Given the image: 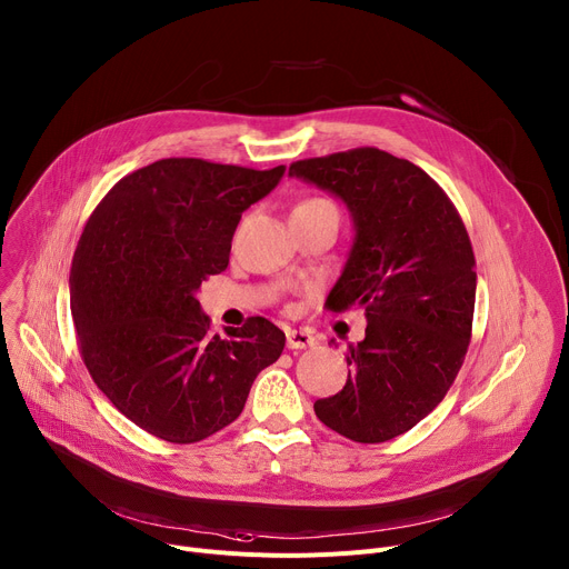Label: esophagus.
Here are the masks:
<instances>
[{
	"instance_id": "1",
	"label": "esophagus",
	"mask_w": 569,
	"mask_h": 569,
	"mask_svg": "<svg viewBox=\"0 0 569 569\" xmlns=\"http://www.w3.org/2000/svg\"><path fill=\"white\" fill-rule=\"evenodd\" d=\"M286 343L290 350H307L316 343V338L309 331H301V329H288L286 331Z\"/></svg>"
}]
</instances>
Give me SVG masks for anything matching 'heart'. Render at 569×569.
<instances>
[{
    "label": "heart",
    "instance_id": "1",
    "mask_svg": "<svg viewBox=\"0 0 569 569\" xmlns=\"http://www.w3.org/2000/svg\"><path fill=\"white\" fill-rule=\"evenodd\" d=\"M297 208H333V206L329 201H325V199H309L305 203H299Z\"/></svg>",
    "mask_w": 569,
    "mask_h": 569
}]
</instances>
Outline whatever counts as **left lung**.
I'll return each mask as SVG.
<instances>
[{
	"mask_svg": "<svg viewBox=\"0 0 569 569\" xmlns=\"http://www.w3.org/2000/svg\"><path fill=\"white\" fill-rule=\"evenodd\" d=\"M290 176L327 189L355 221L331 311L366 309L348 346V382L316 400L318 419L359 443L389 441L443 400L465 363L476 305L469 233L443 189L409 160L363 146L299 160Z\"/></svg>",
	"mask_w": 569,
	"mask_h": 569,
	"instance_id": "1",
	"label": "left lung"
}]
</instances>
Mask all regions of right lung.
Returning a JSON list of instances; mask_svg holds the SVG:
<instances>
[{
	"label": "right lung",
	"instance_id": "obj_1",
	"mask_svg": "<svg viewBox=\"0 0 569 569\" xmlns=\"http://www.w3.org/2000/svg\"><path fill=\"white\" fill-rule=\"evenodd\" d=\"M283 173L167 158L121 178L89 217L70 268L78 346L141 430L171 443L219 432L281 357L286 333L260 316L212 333L197 292L229 264L242 212Z\"/></svg>",
	"mask_w": 569,
	"mask_h": 569
}]
</instances>
